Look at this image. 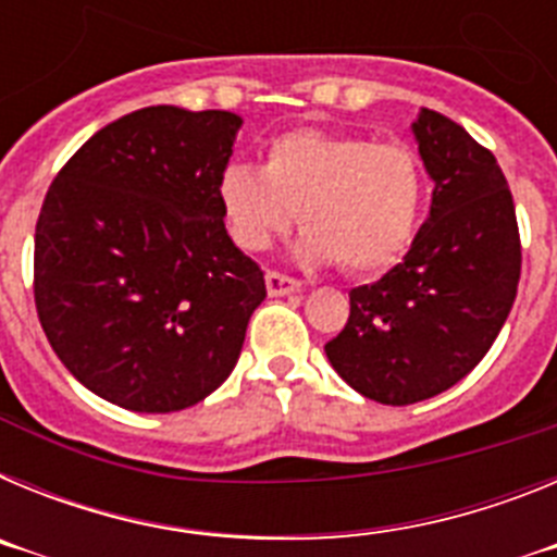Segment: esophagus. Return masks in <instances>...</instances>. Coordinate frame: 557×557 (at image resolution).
I'll use <instances>...</instances> for the list:
<instances>
[{"label":"esophagus","mask_w":557,"mask_h":557,"mask_svg":"<svg viewBox=\"0 0 557 557\" xmlns=\"http://www.w3.org/2000/svg\"><path fill=\"white\" fill-rule=\"evenodd\" d=\"M264 282H268V293L273 295V298H278V295L301 293V282H298V278H293V275H284V273H275V270H268Z\"/></svg>","instance_id":"34e87169"}]
</instances>
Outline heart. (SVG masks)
<instances>
[{"label": "heart", "mask_w": 557, "mask_h": 557, "mask_svg": "<svg viewBox=\"0 0 557 557\" xmlns=\"http://www.w3.org/2000/svg\"><path fill=\"white\" fill-rule=\"evenodd\" d=\"M421 191L416 152L401 141L304 127L270 141L262 170L231 164L218 200L239 248H270L298 211L307 228L295 243L298 259L371 275L396 264L410 245Z\"/></svg>", "instance_id": "heart-1"}]
</instances>
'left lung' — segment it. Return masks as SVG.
<instances>
[{"label":"left lung","instance_id":"8db88e82","mask_svg":"<svg viewBox=\"0 0 557 557\" xmlns=\"http://www.w3.org/2000/svg\"><path fill=\"white\" fill-rule=\"evenodd\" d=\"M432 189L405 262L354 287L351 314L326 343L348 385L379 405L437 396L476 368L508 321L521 275L513 195L494 152L444 113L412 122Z\"/></svg>","mask_w":557,"mask_h":557}]
</instances>
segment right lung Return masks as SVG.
<instances>
[{"label": "right lung", "instance_id": "1", "mask_svg": "<svg viewBox=\"0 0 557 557\" xmlns=\"http://www.w3.org/2000/svg\"><path fill=\"white\" fill-rule=\"evenodd\" d=\"M243 120L150 106L66 161L36 223V309L88 391L133 412L198 405L234 371L262 268L218 200Z\"/></svg>", "mask_w": 557, "mask_h": 557}]
</instances>
